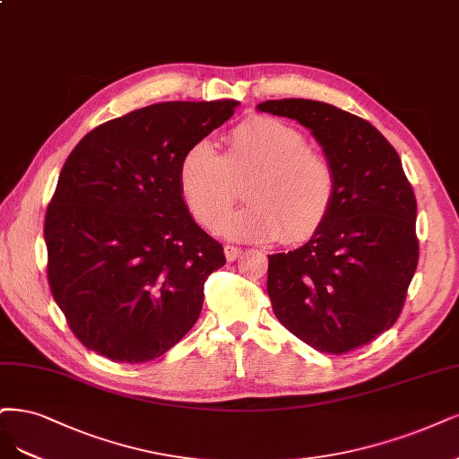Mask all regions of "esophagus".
I'll list each match as a JSON object with an SVG mask.
<instances>
[{"instance_id": "obj_1", "label": "esophagus", "mask_w": 459, "mask_h": 459, "mask_svg": "<svg viewBox=\"0 0 459 459\" xmlns=\"http://www.w3.org/2000/svg\"><path fill=\"white\" fill-rule=\"evenodd\" d=\"M241 247H233V245H226L224 247V255H226V260L228 262H235L237 258L241 256Z\"/></svg>"}]
</instances>
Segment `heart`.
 <instances>
[{
    "instance_id": "obj_1",
    "label": "heart",
    "mask_w": 459,
    "mask_h": 459,
    "mask_svg": "<svg viewBox=\"0 0 459 459\" xmlns=\"http://www.w3.org/2000/svg\"><path fill=\"white\" fill-rule=\"evenodd\" d=\"M249 178L247 208L221 214L236 198L235 181ZM180 194L199 224L230 239H309L328 218L338 194L328 157L309 148L302 131L270 116L241 121L226 136V152L199 140L178 161Z\"/></svg>"
}]
</instances>
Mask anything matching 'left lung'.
<instances>
[{
    "label": "left lung",
    "mask_w": 459,
    "mask_h": 459,
    "mask_svg": "<svg viewBox=\"0 0 459 459\" xmlns=\"http://www.w3.org/2000/svg\"><path fill=\"white\" fill-rule=\"evenodd\" d=\"M256 108L307 127L338 177L325 224L299 248L270 255L275 317L323 353L367 345L399 319L418 265V204L401 157L374 125L332 104L282 99Z\"/></svg>",
    "instance_id": "left-lung-1"
}]
</instances>
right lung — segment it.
<instances>
[{"mask_svg": "<svg viewBox=\"0 0 459 459\" xmlns=\"http://www.w3.org/2000/svg\"><path fill=\"white\" fill-rule=\"evenodd\" d=\"M237 100L161 102L85 134L45 214L47 277L87 350L148 362L199 319L224 248L189 214L182 153L233 116Z\"/></svg>", "mask_w": 459, "mask_h": 459, "instance_id": "obj_1", "label": "right lung"}]
</instances>
